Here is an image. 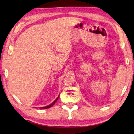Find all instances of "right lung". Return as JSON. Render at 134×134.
<instances>
[{"instance_id":"right-lung-1","label":"right lung","mask_w":134,"mask_h":134,"mask_svg":"<svg viewBox=\"0 0 134 134\" xmlns=\"http://www.w3.org/2000/svg\"><path fill=\"white\" fill-rule=\"evenodd\" d=\"M58 99V98H57V99H55V101H54V102H52V103L51 104V105H48V106H46V107H41V109H48V108H50L51 107H52V106L53 105H54V104L55 103V102L57 101V99Z\"/></svg>"}]
</instances>
